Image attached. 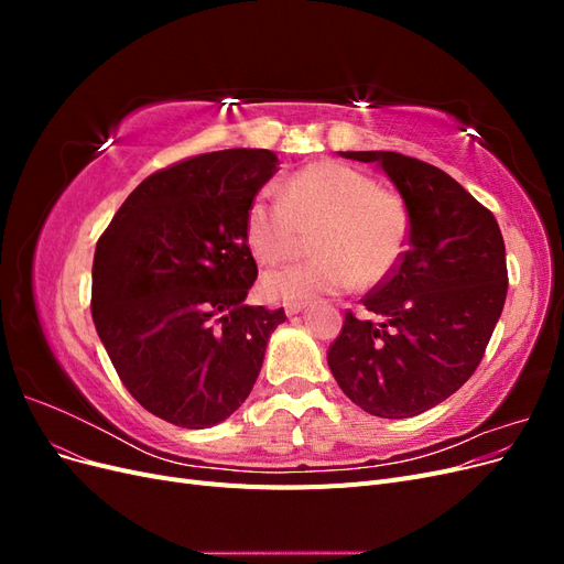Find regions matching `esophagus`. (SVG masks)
I'll return each mask as SVG.
<instances>
[{"instance_id": "obj_1", "label": "esophagus", "mask_w": 564, "mask_h": 564, "mask_svg": "<svg viewBox=\"0 0 564 564\" xmlns=\"http://www.w3.org/2000/svg\"><path fill=\"white\" fill-rule=\"evenodd\" d=\"M305 308H308V303H286L284 305V313H286V317H294V315L303 313Z\"/></svg>"}]
</instances>
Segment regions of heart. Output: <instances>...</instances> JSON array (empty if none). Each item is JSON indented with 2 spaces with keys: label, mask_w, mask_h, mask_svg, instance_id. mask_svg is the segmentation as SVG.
<instances>
[{
  "label": "heart",
  "mask_w": 564,
  "mask_h": 564,
  "mask_svg": "<svg viewBox=\"0 0 564 564\" xmlns=\"http://www.w3.org/2000/svg\"><path fill=\"white\" fill-rule=\"evenodd\" d=\"M313 261L268 270L261 296L308 303L388 280L409 240L404 199L371 176L334 160L308 164L284 181L282 197L259 193L247 209L245 237L261 263L289 259L301 230H315Z\"/></svg>",
  "instance_id": "obj_1"
}]
</instances>
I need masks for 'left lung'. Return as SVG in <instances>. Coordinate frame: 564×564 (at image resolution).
<instances>
[{"mask_svg": "<svg viewBox=\"0 0 564 564\" xmlns=\"http://www.w3.org/2000/svg\"><path fill=\"white\" fill-rule=\"evenodd\" d=\"M379 164L409 212L400 265L346 313L327 352L340 390L365 412L409 419L440 404L480 365L501 317L508 270L497 218L442 169L386 150L340 152Z\"/></svg>", "mask_w": 564, "mask_h": 564, "instance_id": "left-lung-1", "label": "left lung"}]
</instances>
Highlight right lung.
<instances>
[{
	"label": "right lung",
	"mask_w": 564,
	"mask_h": 564,
	"mask_svg": "<svg viewBox=\"0 0 564 564\" xmlns=\"http://www.w3.org/2000/svg\"><path fill=\"white\" fill-rule=\"evenodd\" d=\"M278 164L232 148L162 169L96 245V332L135 402L181 429H212L249 398L286 319L245 303L259 275L245 218Z\"/></svg>",
	"instance_id": "1"
}]
</instances>
